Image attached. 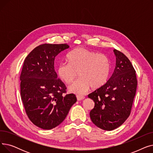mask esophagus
<instances>
[{
	"label": "esophagus",
	"instance_id": "34e87169",
	"mask_svg": "<svg viewBox=\"0 0 153 153\" xmlns=\"http://www.w3.org/2000/svg\"><path fill=\"white\" fill-rule=\"evenodd\" d=\"M76 97H77V100H79V101L84 100L85 99V97H84V96H82V95H77Z\"/></svg>",
	"mask_w": 153,
	"mask_h": 153
}]
</instances>
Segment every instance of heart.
<instances>
[{"label":"heart","instance_id":"1","mask_svg":"<svg viewBox=\"0 0 153 153\" xmlns=\"http://www.w3.org/2000/svg\"><path fill=\"white\" fill-rule=\"evenodd\" d=\"M68 63H60L57 68L59 78L66 84H71L77 76L79 79L68 87V91L83 95L105 84L110 71L109 59L103 54L85 49L76 48L68 55Z\"/></svg>","mask_w":153,"mask_h":153}]
</instances>
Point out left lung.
<instances>
[{"label":"left lung","instance_id":"obj_1","mask_svg":"<svg viewBox=\"0 0 153 153\" xmlns=\"http://www.w3.org/2000/svg\"><path fill=\"white\" fill-rule=\"evenodd\" d=\"M114 52L116 64L113 74L102 87L88 95L95 103L90 112L92 122L107 131L121 126L130 116L137 87L130 61L122 52Z\"/></svg>","mask_w":153,"mask_h":153}]
</instances>
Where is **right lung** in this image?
I'll return each mask as SVG.
<instances>
[{
	"instance_id": "right-lung-1",
	"label": "right lung",
	"mask_w": 153,
	"mask_h": 153,
	"mask_svg": "<svg viewBox=\"0 0 153 153\" xmlns=\"http://www.w3.org/2000/svg\"><path fill=\"white\" fill-rule=\"evenodd\" d=\"M69 46L66 44H43L32 50L23 63L20 75V95L31 122L43 130L61 124L76 101L73 94L58 79L54 59Z\"/></svg>"
}]
</instances>
